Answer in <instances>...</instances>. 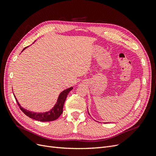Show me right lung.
I'll list each match as a JSON object with an SVG mask.
<instances>
[{
  "mask_svg": "<svg viewBox=\"0 0 156 156\" xmlns=\"http://www.w3.org/2000/svg\"><path fill=\"white\" fill-rule=\"evenodd\" d=\"M25 48H25L23 49V50ZM72 89L73 87H71L65 90L62 92H61L58 96L57 103H56L55 107L52 108L50 111L44 113H37L34 112H30L29 111L25 109V108H23L22 107H21L20 103H18V101L17 100L16 96H14V97L16 98L17 105L20 107V109L27 116L31 118L32 119H34L36 120H38L40 122H49L56 120L61 115V114H62L63 112V106L66 101V99L69 92L72 90Z\"/></svg>",
  "mask_w": 156,
  "mask_h": 156,
  "instance_id": "right-lung-1",
  "label": "right lung"
}]
</instances>
